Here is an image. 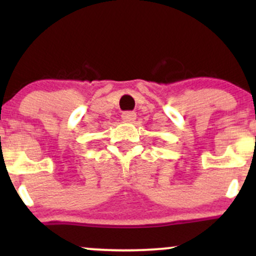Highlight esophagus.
I'll return each mask as SVG.
<instances>
[{"instance_id": "esophagus-1", "label": "esophagus", "mask_w": 256, "mask_h": 256, "mask_svg": "<svg viewBox=\"0 0 256 256\" xmlns=\"http://www.w3.org/2000/svg\"><path fill=\"white\" fill-rule=\"evenodd\" d=\"M122 120H125V122H134V120L136 119V113H134V112H124V113L122 114Z\"/></svg>"}]
</instances>
